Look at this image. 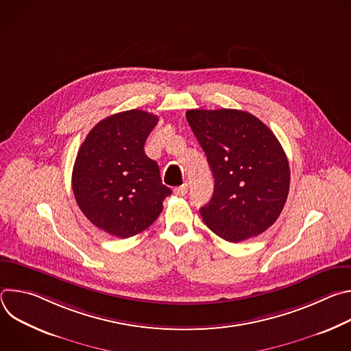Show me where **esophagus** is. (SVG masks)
<instances>
[{
    "instance_id": "34e87169",
    "label": "esophagus",
    "mask_w": 351,
    "mask_h": 351,
    "mask_svg": "<svg viewBox=\"0 0 351 351\" xmlns=\"http://www.w3.org/2000/svg\"><path fill=\"white\" fill-rule=\"evenodd\" d=\"M187 184L184 183V184H182V186H179V187H175L173 189V193H175V195H179V197H182V195H184L186 193H187Z\"/></svg>"
}]
</instances>
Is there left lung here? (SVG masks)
I'll list each match as a JSON object with an SVG mask.
<instances>
[{
	"label": "left lung",
	"instance_id": "left-lung-1",
	"mask_svg": "<svg viewBox=\"0 0 351 351\" xmlns=\"http://www.w3.org/2000/svg\"><path fill=\"white\" fill-rule=\"evenodd\" d=\"M186 118L215 179L210 203L199 208L203 221L232 243L261 234L289 194L290 168L276 136L240 110H190Z\"/></svg>",
	"mask_w": 351,
	"mask_h": 351
}]
</instances>
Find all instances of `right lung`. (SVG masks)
<instances>
[{"label":"right lung","instance_id":"right-lung-1","mask_svg":"<svg viewBox=\"0 0 351 351\" xmlns=\"http://www.w3.org/2000/svg\"><path fill=\"white\" fill-rule=\"evenodd\" d=\"M158 117L130 110L98 122L87 134L73 165L72 189L84 217L111 236L132 237L161 214L172 194L144 143Z\"/></svg>","mask_w":351,"mask_h":351}]
</instances>
